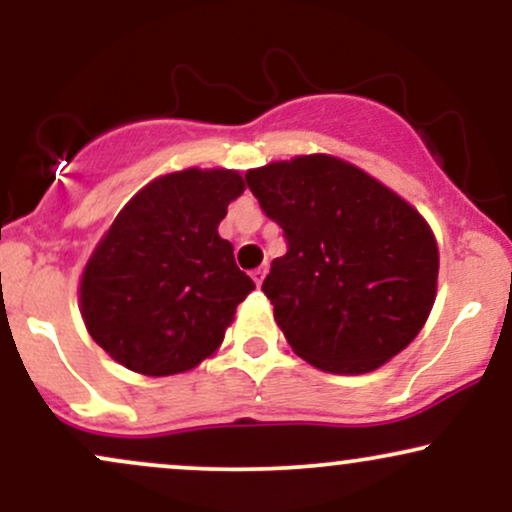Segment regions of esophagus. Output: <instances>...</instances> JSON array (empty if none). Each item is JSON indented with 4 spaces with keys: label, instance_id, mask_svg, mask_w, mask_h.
Segmentation results:
<instances>
[{
    "label": "esophagus",
    "instance_id": "obj_1",
    "mask_svg": "<svg viewBox=\"0 0 512 512\" xmlns=\"http://www.w3.org/2000/svg\"><path fill=\"white\" fill-rule=\"evenodd\" d=\"M264 276H267V267H260V269H255V272H252V279H255L257 286H262Z\"/></svg>",
    "mask_w": 512,
    "mask_h": 512
}]
</instances>
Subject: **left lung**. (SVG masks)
<instances>
[{
	"label": "left lung",
	"mask_w": 512,
	"mask_h": 512,
	"mask_svg": "<svg viewBox=\"0 0 512 512\" xmlns=\"http://www.w3.org/2000/svg\"><path fill=\"white\" fill-rule=\"evenodd\" d=\"M250 192L284 231L262 291L298 356L327 373L375 370L424 327L438 248L419 211L339 158L248 170Z\"/></svg>",
	"instance_id": "8db88e82"
}]
</instances>
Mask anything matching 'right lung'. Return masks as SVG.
Returning <instances> with one entry per match:
<instances>
[{"mask_svg": "<svg viewBox=\"0 0 512 512\" xmlns=\"http://www.w3.org/2000/svg\"><path fill=\"white\" fill-rule=\"evenodd\" d=\"M236 170H182L144 187L120 211L81 276L93 342L144 375H173L214 354L238 303L255 289L219 236Z\"/></svg>", "mask_w": 512, "mask_h": 512, "instance_id": "right-lung-1", "label": "right lung"}]
</instances>
